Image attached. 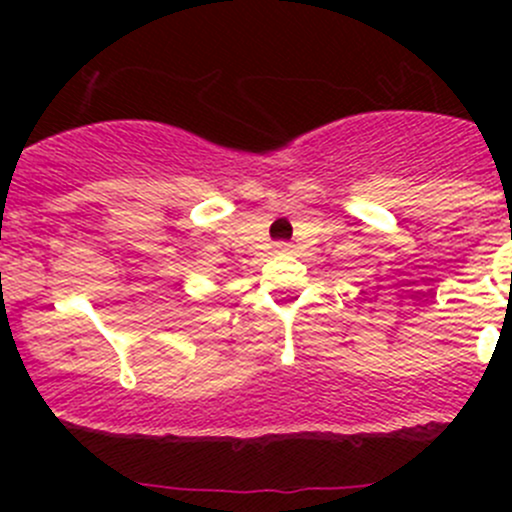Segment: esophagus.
<instances>
[{
  "mask_svg": "<svg viewBox=\"0 0 512 512\" xmlns=\"http://www.w3.org/2000/svg\"><path fill=\"white\" fill-rule=\"evenodd\" d=\"M277 250L285 252V250H289V245H287V242H277Z\"/></svg>",
  "mask_w": 512,
  "mask_h": 512,
  "instance_id": "esophagus-1",
  "label": "esophagus"
}]
</instances>
